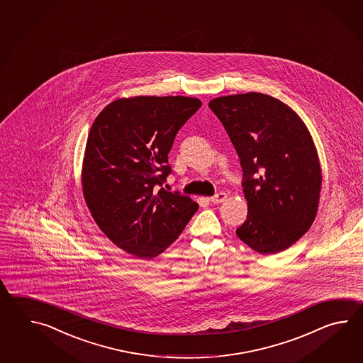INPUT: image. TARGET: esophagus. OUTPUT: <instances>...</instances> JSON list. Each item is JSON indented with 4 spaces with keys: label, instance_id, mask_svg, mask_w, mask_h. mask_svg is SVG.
Returning <instances> with one entry per match:
<instances>
[{
    "label": "esophagus",
    "instance_id": "34e87169",
    "mask_svg": "<svg viewBox=\"0 0 363 363\" xmlns=\"http://www.w3.org/2000/svg\"><path fill=\"white\" fill-rule=\"evenodd\" d=\"M225 199H227V193L218 192L216 196L210 197L208 201H210V202H213V203H220V202H223Z\"/></svg>",
    "mask_w": 363,
    "mask_h": 363
}]
</instances>
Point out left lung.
Masks as SVG:
<instances>
[{"label":"left lung","mask_w":363,"mask_h":363,"mask_svg":"<svg viewBox=\"0 0 363 363\" xmlns=\"http://www.w3.org/2000/svg\"><path fill=\"white\" fill-rule=\"evenodd\" d=\"M242 169L247 220L236 235L261 255L286 250L314 222L320 164L301 118L281 101L250 92L208 102Z\"/></svg>","instance_id":"1"}]
</instances>
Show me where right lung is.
Returning <instances> with one entry per match:
<instances>
[{"label": "right lung", "instance_id": "right-lung-1", "mask_svg": "<svg viewBox=\"0 0 363 363\" xmlns=\"http://www.w3.org/2000/svg\"><path fill=\"white\" fill-rule=\"evenodd\" d=\"M201 105L183 96L121 99L93 122L82 177L85 202L101 231L130 255H161L199 208L162 185L172 172L175 136Z\"/></svg>", "mask_w": 363, "mask_h": 363}]
</instances>
